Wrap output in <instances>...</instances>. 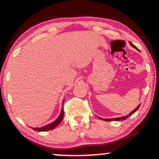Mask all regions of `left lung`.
I'll return each instance as SVG.
<instances>
[{
    "mask_svg": "<svg viewBox=\"0 0 159 159\" xmlns=\"http://www.w3.org/2000/svg\"><path fill=\"white\" fill-rule=\"evenodd\" d=\"M129 43H130V45H132V47H134V48H136V49H138L137 48V47L135 46V45H134L132 44V43H131V42H129ZM140 105H138V107H136L135 109H134V111H132V112L130 113V114H129V115H126V116H122V117H118V118H113V119H102V118H100V117H98L99 118V119H102V120H105V121H114V120H116V121H120V120H125V119H127L128 117H129V116H130L131 115H132L133 114H134V112H135V111H138V109L140 107Z\"/></svg>",
    "mask_w": 159,
    "mask_h": 159,
    "instance_id": "8db88e82",
    "label": "left lung"
}]
</instances>
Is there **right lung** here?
Returning <instances> with one entry per match:
<instances>
[{
	"mask_svg": "<svg viewBox=\"0 0 159 159\" xmlns=\"http://www.w3.org/2000/svg\"><path fill=\"white\" fill-rule=\"evenodd\" d=\"M63 102H64V100H63ZM63 108L61 109V114H60L59 116H58V118L54 122H53V123H52L51 124H48V125H45V126H43V127L32 128V129H34V130L37 131V132H45V131L52 130V129H54V128H55L56 126H57V125H59L60 123H61V122L62 121V120H63V114H64V111H63Z\"/></svg>",
	"mask_w": 159,
	"mask_h": 159,
	"instance_id": "1",
	"label": "right lung"
}]
</instances>
